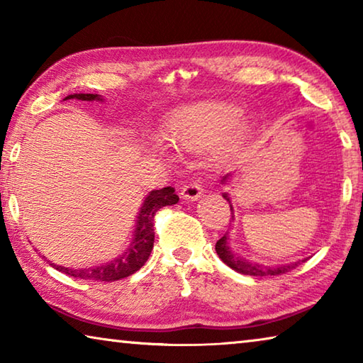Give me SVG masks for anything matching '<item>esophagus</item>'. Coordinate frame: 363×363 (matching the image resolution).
<instances>
[{"instance_id": "esophagus-1", "label": "esophagus", "mask_w": 363, "mask_h": 363, "mask_svg": "<svg viewBox=\"0 0 363 363\" xmlns=\"http://www.w3.org/2000/svg\"><path fill=\"white\" fill-rule=\"evenodd\" d=\"M203 194V187L200 186L199 182H189L187 186H184L181 190V196L184 200H189V201H195L200 199V195Z\"/></svg>"}]
</instances>
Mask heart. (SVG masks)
Segmentation results:
<instances>
[{"instance_id": "obj_1", "label": "heart", "mask_w": 363, "mask_h": 363, "mask_svg": "<svg viewBox=\"0 0 363 363\" xmlns=\"http://www.w3.org/2000/svg\"><path fill=\"white\" fill-rule=\"evenodd\" d=\"M242 108L225 101H206L182 110L168 125L171 143L190 152L205 150L225 138L227 145H238L242 139Z\"/></svg>"}]
</instances>
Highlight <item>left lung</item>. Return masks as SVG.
I'll list each match as a JSON object with an SVG mask.
<instances>
[{
  "instance_id": "8db88e82",
  "label": "left lung",
  "mask_w": 363,
  "mask_h": 363,
  "mask_svg": "<svg viewBox=\"0 0 363 363\" xmlns=\"http://www.w3.org/2000/svg\"><path fill=\"white\" fill-rule=\"evenodd\" d=\"M227 179H229V174H225L220 182L225 184ZM223 196L230 203L229 195L224 194ZM230 210H232V205H230ZM232 219H233V210H232ZM227 240H229L227 233L223 238H219V240L216 242V253H218L220 259H223V262L227 264V266H229L233 270H237V272L243 274V275H253V277H264V275H280V274L288 272V270L294 269L299 264V262H293V264H285V266L269 267V266H261V264L248 262L247 259H243V257L237 256L235 253H233V251L229 247V242H227Z\"/></svg>"
}]
</instances>
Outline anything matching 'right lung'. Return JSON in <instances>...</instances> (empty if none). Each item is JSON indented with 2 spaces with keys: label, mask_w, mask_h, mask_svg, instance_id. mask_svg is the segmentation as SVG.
Segmentation results:
<instances>
[{
  "label": "right lung",
  "mask_w": 363,
  "mask_h": 363,
  "mask_svg": "<svg viewBox=\"0 0 363 363\" xmlns=\"http://www.w3.org/2000/svg\"><path fill=\"white\" fill-rule=\"evenodd\" d=\"M67 99H78V101H102L99 94H70ZM179 201V196L174 194L173 187H163L160 190H152L145 196L143 206H140L136 230H134L133 242L130 243L125 253L120 255L115 259L104 262L101 266L86 267V269H69L64 266H56L51 261H48L52 267H56L60 272H64L70 277L82 279V280H93V281H115L125 279L128 275L144 266L145 261L149 259L150 251L153 248V240H155V232H153V216L160 208L176 205Z\"/></svg>",
  "instance_id": "add662e5"
}]
</instances>
